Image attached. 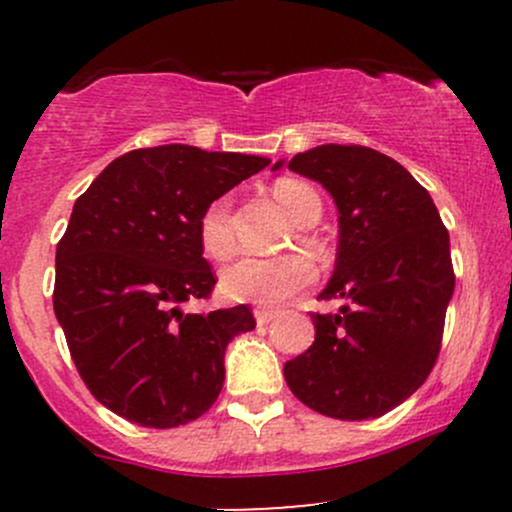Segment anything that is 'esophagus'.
<instances>
[{
	"label": "esophagus",
	"instance_id": "34e87169",
	"mask_svg": "<svg viewBox=\"0 0 512 512\" xmlns=\"http://www.w3.org/2000/svg\"><path fill=\"white\" fill-rule=\"evenodd\" d=\"M276 313L274 310H267V308H255V320L257 325H267V322H272V317Z\"/></svg>",
	"mask_w": 512,
	"mask_h": 512
}]
</instances>
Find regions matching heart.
I'll list each match as a JSON object with an SVG mask.
<instances>
[{"label":"heart","mask_w":512,"mask_h":512,"mask_svg":"<svg viewBox=\"0 0 512 512\" xmlns=\"http://www.w3.org/2000/svg\"><path fill=\"white\" fill-rule=\"evenodd\" d=\"M276 202L296 226H313L322 214L320 195L308 182L296 178H281L274 182ZM199 243L202 250L214 260H226L233 252L231 228V199L219 197L204 207L199 216ZM305 245H313L303 240ZM315 279V267L303 255L274 257V260H257V257H240L223 267L221 293L228 301L252 305H276L293 293H298Z\"/></svg>","instance_id":"heart-1"}]
</instances>
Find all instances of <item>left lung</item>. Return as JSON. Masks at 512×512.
I'll return each instance as SVG.
<instances>
[{
	"instance_id": "1",
	"label": "left lung",
	"mask_w": 512,
	"mask_h": 512,
	"mask_svg": "<svg viewBox=\"0 0 512 512\" xmlns=\"http://www.w3.org/2000/svg\"><path fill=\"white\" fill-rule=\"evenodd\" d=\"M289 170L320 182L337 204V262L320 298L346 305L310 315L315 342L286 361V385L317 414L378 419L436 366L455 291L448 228L409 170L368 146H315Z\"/></svg>"
}]
</instances>
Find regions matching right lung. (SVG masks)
I'll use <instances>...</instances> for the list:
<instances>
[{"label":"right lung","mask_w":512,"mask_h":512,"mask_svg":"<svg viewBox=\"0 0 512 512\" xmlns=\"http://www.w3.org/2000/svg\"><path fill=\"white\" fill-rule=\"evenodd\" d=\"M269 163L187 144L137 149L76 199L52 305L81 380L122 419L175 428L219 397L226 346L255 317L248 305L190 315L180 303L216 284L197 231L204 207Z\"/></svg>","instance_id":"right-lung-1"}]
</instances>
